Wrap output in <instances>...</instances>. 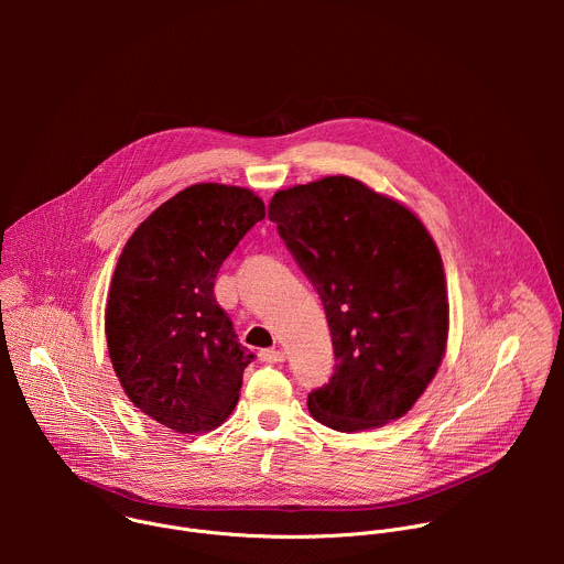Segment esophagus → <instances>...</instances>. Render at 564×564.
I'll return each instance as SVG.
<instances>
[{
  "mask_svg": "<svg viewBox=\"0 0 564 564\" xmlns=\"http://www.w3.org/2000/svg\"><path fill=\"white\" fill-rule=\"evenodd\" d=\"M259 357H261L263 364H283V361H285V352H283V350H274V348L261 350Z\"/></svg>",
  "mask_w": 564,
  "mask_h": 564,
  "instance_id": "esophagus-1",
  "label": "esophagus"
}]
</instances>
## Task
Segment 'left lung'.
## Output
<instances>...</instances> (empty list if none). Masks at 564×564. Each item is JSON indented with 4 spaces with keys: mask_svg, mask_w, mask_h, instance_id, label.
<instances>
[{
    "mask_svg": "<svg viewBox=\"0 0 564 564\" xmlns=\"http://www.w3.org/2000/svg\"><path fill=\"white\" fill-rule=\"evenodd\" d=\"M324 303L337 357L310 415L339 433L404 417L446 352L448 294L440 250L406 205L350 176L279 189L268 207Z\"/></svg>",
    "mask_w": 564,
    "mask_h": 564,
    "instance_id": "8db88e82",
    "label": "left lung"
}]
</instances>
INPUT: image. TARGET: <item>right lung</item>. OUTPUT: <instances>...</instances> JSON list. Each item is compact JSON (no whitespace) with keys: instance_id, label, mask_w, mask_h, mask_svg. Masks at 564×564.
<instances>
[{"instance_id":"obj_1","label":"right lung","mask_w":564,"mask_h":564,"mask_svg":"<svg viewBox=\"0 0 564 564\" xmlns=\"http://www.w3.org/2000/svg\"><path fill=\"white\" fill-rule=\"evenodd\" d=\"M246 189L198 183L147 216L118 259L105 312L109 357L133 406L176 433H207L234 411L254 355L214 299V279L259 220Z\"/></svg>"}]
</instances>
